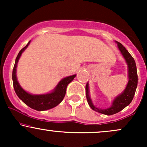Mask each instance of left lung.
Listing matches in <instances>:
<instances>
[{
  "label": "left lung",
  "mask_w": 147,
  "mask_h": 147,
  "mask_svg": "<svg viewBox=\"0 0 147 147\" xmlns=\"http://www.w3.org/2000/svg\"><path fill=\"white\" fill-rule=\"evenodd\" d=\"M115 43L117 44V48L127 64L129 80H128V83L126 84L125 89L123 90L122 93L115 97L110 107L107 109H99L94 105L90 98L88 83H87L86 86V95L87 101L89 106L92 110L102 114L106 115H111L117 113L129 106L131 101L133 100L138 86L137 68H136V64L134 59L120 43L116 41Z\"/></svg>",
  "instance_id": "8db88e82"
}]
</instances>
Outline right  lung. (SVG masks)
<instances>
[{"instance_id": "add662e5", "label": "right lung", "mask_w": 147, "mask_h": 147, "mask_svg": "<svg viewBox=\"0 0 147 147\" xmlns=\"http://www.w3.org/2000/svg\"><path fill=\"white\" fill-rule=\"evenodd\" d=\"M30 41H31L28 42V44L19 52L17 57H16V60H15L14 66L12 72L14 88L15 92L19 97V99H21L27 106H28L31 109L38 111L49 110V109H51L52 108L57 106L62 102L64 97H65L66 88L68 86V84H70L73 80L74 78L76 77V75L68 76V77L62 79L56 86V87L51 92H48V93L34 95V94H31L25 91L21 86L17 80L16 68H17L18 60H19L22 53L28 48V45H30Z\"/></svg>"}]
</instances>
